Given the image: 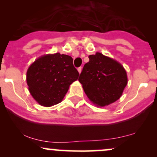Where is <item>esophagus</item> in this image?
Wrapping results in <instances>:
<instances>
[{
	"label": "esophagus",
	"mask_w": 157,
	"mask_h": 157,
	"mask_svg": "<svg viewBox=\"0 0 157 157\" xmlns=\"http://www.w3.org/2000/svg\"><path fill=\"white\" fill-rule=\"evenodd\" d=\"M77 71H78V72L80 74V73H81V71H82V67H78V68H77Z\"/></svg>",
	"instance_id": "obj_1"
}]
</instances>
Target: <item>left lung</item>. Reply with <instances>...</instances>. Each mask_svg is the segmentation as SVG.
<instances>
[{
  "label": "left lung",
  "mask_w": 157,
  "mask_h": 157,
  "mask_svg": "<svg viewBox=\"0 0 157 157\" xmlns=\"http://www.w3.org/2000/svg\"><path fill=\"white\" fill-rule=\"evenodd\" d=\"M89 59L78 79L89 99L102 107L118 100L128 83L123 66L99 52Z\"/></svg>",
  "instance_id": "left-lung-1"
}]
</instances>
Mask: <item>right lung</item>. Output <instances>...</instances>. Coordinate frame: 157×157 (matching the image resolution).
I'll return each mask as SVG.
<instances>
[{
	"mask_svg": "<svg viewBox=\"0 0 157 157\" xmlns=\"http://www.w3.org/2000/svg\"><path fill=\"white\" fill-rule=\"evenodd\" d=\"M78 76L73 58L56 53L35 61L26 73V81L33 97L40 105L49 107L61 102Z\"/></svg>",
	"mask_w": 157,
	"mask_h": 157,
	"instance_id": "add662e5",
	"label": "right lung"
}]
</instances>
